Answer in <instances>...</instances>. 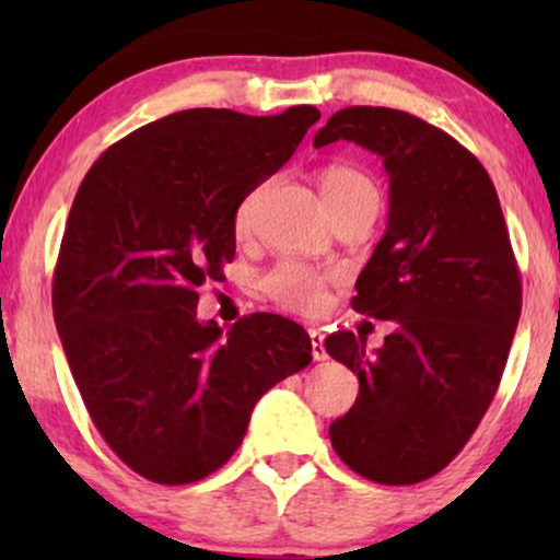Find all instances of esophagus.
<instances>
[{"label": "esophagus", "instance_id": "1", "mask_svg": "<svg viewBox=\"0 0 560 560\" xmlns=\"http://www.w3.org/2000/svg\"><path fill=\"white\" fill-rule=\"evenodd\" d=\"M308 336H311V354H313V359H316V362H324V359H328L326 347H324V334H320L318 328H311Z\"/></svg>", "mask_w": 560, "mask_h": 560}]
</instances>
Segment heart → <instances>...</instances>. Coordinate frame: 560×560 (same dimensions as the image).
Instances as JSON below:
<instances>
[{
  "instance_id": "obj_1",
  "label": "heart",
  "mask_w": 560,
  "mask_h": 560,
  "mask_svg": "<svg viewBox=\"0 0 560 560\" xmlns=\"http://www.w3.org/2000/svg\"><path fill=\"white\" fill-rule=\"evenodd\" d=\"M318 183L331 213L339 211L349 201H354L357 196L366 194V190H374L372 180L364 173L341 163L326 165L318 175ZM252 209H255V196H247L234 213L236 234H244L252 226ZM326 275L311 270V267L298 262H280L262 278V290L280 308L313 316V313L324 311L326 305Z\"/></svg>"
}]
</instances>
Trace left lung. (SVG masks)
<instances>
[{
	"label": "left lung",
	"mask_w": 560,
	"mask_h": 560,
	"mask_svg": "<svg viewBox=\"0 0 560 560\" xmlns=\"http://www.w3.org/2000/svg\"><path fill=\"white\" fill-rule=\"evenodd\" d=\"M339 140L377 152L387 171V229L351 308L395 320V331L372 354L351 331L326 339L359 377L357 402L328 435L364 479L416 485L477 431L508 364L523 285L494 183L454 137L408 112L349 106L313 148Z\"/></svg>",
	"instance_id": "obj_1"
}]
</instances>
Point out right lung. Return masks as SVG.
Listing matches in <instances>:
<instances>
[{
  "label": "right lung",
  "mask_w": 560,
  "mask_h": 560,
  "mask_svg": "<svg viewBox=\"0 0 560 560\" xmlns=\"http://www.w3.org/2000/svg\"><path fill=\"white\" fill-rule=\"evenodd\" d=\"M320 119L186 109L91 165L52 278V316L98 433L140 477L190 485L221 469L259 397L311 364L303 326L252 313L224 331L196 290L234 259V213Z\"/></svg>",
  "instance_id": "add662e5"
}]
</instances>
